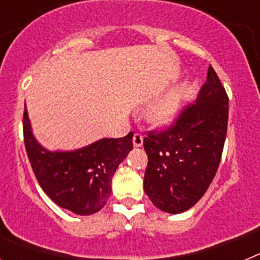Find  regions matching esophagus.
Masks as SVG:
<instances>
[{
  "mask_svg": "<svg viewBox=\"0 0 260 260\" xmlns=\"http://www.w3.org/2000/svg\"><path fill=\"white\" fill-rule=\"evenodd\" d=\"M133 143H134V147H141L143 144V134L135 133L134 137H133Z\"/></svg>",
  "mask_w": 260,
  "mask_h": 260,
  "instance_id": "34e87169",
  "label": "esophagus"
}]
</instances>
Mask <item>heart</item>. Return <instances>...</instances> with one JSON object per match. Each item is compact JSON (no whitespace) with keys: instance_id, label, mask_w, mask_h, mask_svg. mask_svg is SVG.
Here are the masks:
<instances>
[{"instance_id":"1","label":"heart","mask_w":260,"mask_h":260,"mask_svg":"<svg viewBox=\"0 0 260 260\" xmlns=\"http://www.w3.org/2000/svg\"><path fill=\"white\" fill-rule=\"evenodd\" d=\"M183 92H185L183 87H177V88L172 89L171 92H168L164 98L160 99L158 102H156L155 104L151 105L148 109V117L151 121L158 123V125L169 122L180 108Z\"/></svg>"}]
</instances>
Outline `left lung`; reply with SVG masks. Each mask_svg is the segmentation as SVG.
<instances>
[{
    "label": "left lung",
    "instance_id": "8db88e82",
    "mask_svg": "<svg viewBox=\"0 0 260 260\" xmlns=\"http://www.w3.org/2000/svg\"><path fill=\"white\" fill-rule=\"evenodd\" d=\"M229 99L212 66L197 102L165 130L148 132L144 191L158 210L180 213L204 195L215 177L228 128Z\"/></svg>",
    "mask_w": 260,
    "mask_h": 260
}]
</instances>
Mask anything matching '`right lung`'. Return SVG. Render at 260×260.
<instances>
[{
    "label": "right lung",
    "instance_id": "obj_1",
    "mask_svg": "<svg viewBox=\"0 0 260 260\" xmlns=\"http://www.w3.org/2000/svg\"><path fill=\"white\" fill-rule=\"evenodd\" d=\"M23 135L32 171L45 194L65 210L92 215L107 203L114 172L133 150L134 133L104 138L80 150L52 152L38 143L24 109Z\"/></svg>",
    "mask_w": 260,
    "mask_h": 260
}]
</instances>
